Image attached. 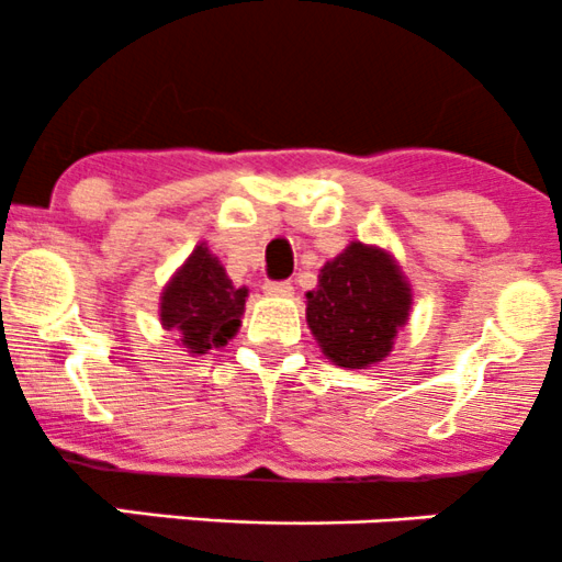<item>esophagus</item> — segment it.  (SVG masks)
I'll return each instance as SVG.
<instances>
[{
	"mask_svg": "<svg viewBox=\"0 0 562 562\" xmlns=\"http://www.w3.org/2000/svg\"><path fill=\"white\" fill-rule=\"evenodd\" d=\"M263 291H266V296L285 299V296H291V293H293V285H291V282H266Z\"/></svg>",
	"mask_w": 562,
	"mask_h": 562,
	"instance_id": "esophagus-1",
	"label": "esophagus"
}]
</instances>
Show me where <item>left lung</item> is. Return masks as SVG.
Segmentation results:
<instances>
[{
  "label": "left lung",
  "mask_w": 562,
  "mask_h": 562,
  "mask_svg": "<svg viewBox=\"0 0 562 562\" xmlns=\"http://www.w3.org/2000/svg\"><path fill=\"white\" fill-rule=\"evenodd\" d=\"M411 304V285L386 249L350 241L307 293V326L334 364L367 370L391 353Z\"/></svg>",
  "instance_id": "obj_1"
}]
</instances>
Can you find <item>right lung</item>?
<instances>
[{"label": "right lung", "mask_w": 562, "mask_h": 562, "mask_svg": "<svg viewBox=\"0 0 562 562\" xmlns=\"http://www.w3.org/2000/svg\"><path fill=\"white\" fill-rule=\"evenodd\" d=\"M245 302L247 288H236L209 247L198 245L162 288L160 323L187 353H206L236 337Z\"/></svg>", "instance_id": "add662e5"}]
</instances>
